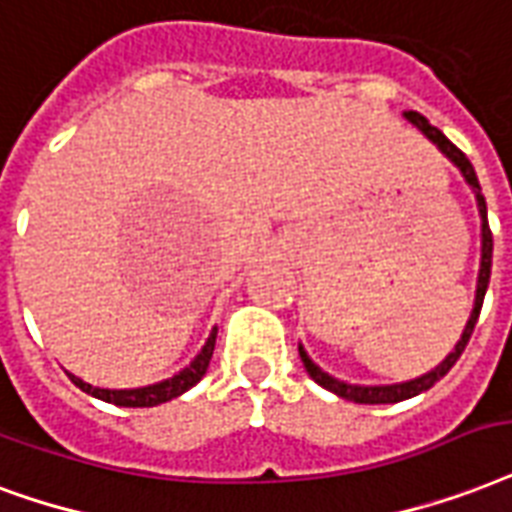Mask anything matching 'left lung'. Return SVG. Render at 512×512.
Returning a JSON list of instances; mask_svg holds the SVG:
<instances>
[{"mask_svg":"<svg viewBox=\"0 0 512 512\" xmlns=\"http://www.w3.org/2000/svg\"><path fill=\"white\" fill-rule=\"evenodd\" d=\"M405 120L413 123V126L419 128L421 134L427 136L429 142L435 144L443 155H446L448 161L454 163L456 169L462 171L464 182L470 185V190L475 193V204H478V214H481V268H478V284H475V303L473 311H470V319H467V325L462 330V338L456 341L454 351H448V357L440 365L424 373L419 378H411V381H400V384H378V386H362V384H349V381H341V378L330 376L325 370L319 368L317 362L308 357V351L303 349V343H298L300 351V360H303V368L306 373L319 386H325L327 392H333V395L343 397V400H351V403H362V405H381V403H400V400H408V397H416L421 392H427L432 386L438 384L440 378L446 376L448 370L454 368L456 360L462 357L464 346L470 341V335L475 330V322L481 317V306L483 298H486V290H489V279H491V252H494V241H491V230H489V214H486V198L481 195V185H478V177H475L473 163L467 161V155H464L454 142H448V136L440 131V128L429 126V120L419 112H405Z\"/></svg>","mask_w":512,"mask_h":512,"instance_id":"1","label":"left lung"}]
</instances>
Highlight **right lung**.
<instances>
[{
    "mask_svg": "<svg viewBox=\"0 0 512 512\" xmlns=\"http://www.w3.org/2000/svg\"><path fill=\"white\" fill-rule=\"evenodd\" d=\"M214 341H217V327L209 333L204 349L195 354V360L187 368H182L171 378H163L158 384L136 386V389H104V386L88 384V381L77 378L74 373H69V378H72L74 386H80L83 392H88L96 400H104V403L120 405V408H152V405L169 403L174 397L185 395L190 386H195L206 376V368H209V360H212L214 354Z\"/></svg>",
    "mask_w": 512,
    "mask_h": 512,
    "instance_id": "obj_1",
    "label": "right lung"
}]
</instances>
